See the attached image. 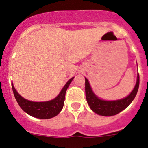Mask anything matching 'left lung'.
Here are the masks:
<instances>
[{
    "mask_svg": "<svg viewBox=\"0 0 148 148\" xmlns=\"http://www.w3.org/2000/svg\"><path fill=\"white\" fill-rule=\"evenodd\" d=\"M139 86V75L137 74L136 85L127 96L117 100L108 101L101 99L92 91L90 82L85 78V93L87 104L94 113L99 116H111L118 114L130 105L136 95Z\"/></svg>",
    "mask_w": 148,
    "mask_h": 148,
    "instance_id": "8db88e82",
    "label": "left lung"
}]
</instances>
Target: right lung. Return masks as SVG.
<instances>
[{
	"label": "right lung",
	"mask_w": 148,
	"mask_h": 148,
	"mask_svg": "<svg viewBox=\"0 0 148 148\" xmlns=\"http://www.w3.org/2000/svg\"><path fill=\"white\" fill-rule=\"evenodd\" d=\"M74 77L70 78L66 83L60 93L56 96L55 99L47 101H32L24 99L17 92L15 87L12 82V87L13 93L15 95L17 102L18 103L25 113L29 116L35 117V118L41 119H48L53 118L60 113L64 107V103L65 94L68 87L70 86V83L73 80Z\"/></svg>",
	"instance_id": "1"
}]
</instances>
